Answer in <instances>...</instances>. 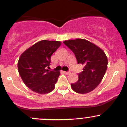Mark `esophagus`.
<instances>
[{
	"mask_svg": "<svg viewBox=\"0 0 127 127\" xmlns=\"http://www.w3.org/2000/svg\"><path fill=\"white\" fill-rule=\"evenodd\" d=\"M63 72H64V74H66V75H68V74H70V72H66V71H63Z\"/></svg>",
	"mask_w": 127,
	"mask_h": 127,
	"instance_id": "34e87169",
	"label": "esophagus"
}]
</instances>
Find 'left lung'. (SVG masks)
<instances>
[{
    "mask_svg": "<svg viewBox=\"0 0 127 127\" xmlns=\"http://www.w3.org/2000/svg\"><path fill=\"white\" fill-rule=\"evenodd\" d=\"M64 43L74 52L78 64L84 65L83 71L78 74L79 80L71 84L72 88L81 94L92 92L99 85L106 73L107 56L101 48L85 39L68 40Z\"/></svg>",
    "mask_w": 127,
    "mask_h": 127,
    "instance_id": "left-lung-1",
    "label": "left lung"
}]
</instances>
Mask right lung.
<instances>
[{
	"label": "right lung",
	"mask_w": 127,
	"mask_h": 127,
	"mask_svg": "<svg viewBox=\"0 0 127 127\" xmlns=\"http://www.w3.org/2000/svg\"><path fill=\"white\" fill-rule=\"evenodd\" d=\"M60 41L43 40L28 48L21 55L18 62L20 77L28 88L40 94L53 90L60 72L50 71L52 54L59 48Z\"/></svg>",
	"instance_id": "right-lung-1"
}]
</instances>
